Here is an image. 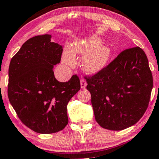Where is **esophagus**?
Listing matches in <instances>:
<instances>
[{
    "label": "esophagus",
    "mask_w": 159,
    "mask_h": 159,
    "mask_svg": "<svg viewBox=\"0 0 159 159\" xmlns=\"http://www.w3.org/2000/svg\"><path fill=\"white\" fill-rule=\"evenodd\" d=\"M86 86V81L85 79H80V87L81 89H85Z\"/></svg>",
    "instance_id": "34e87169"
}]
</instances>
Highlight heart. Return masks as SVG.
I'll return each instance as SVG.
<instances>
[{
    "label": "heart",
    "mask_w": 159,
    "mask_h": 159,
    "mask_svg": "<svg viewBox=\"0 0 159 159\" xmlns=\"http://www.w3.org/2000/svg\"><path fill=\"white\" fill-rule=\"evenodd\" d=\"M102 44V39L96 36L78 40L74 42L73 48H65L62 61L67 66L73 67L76 63L75 56H84L83 69L90 74L97 73L107 66L111 57L110 49Z\"/></svg>",
    "instance_id": "obj_1"
}]
</instances>
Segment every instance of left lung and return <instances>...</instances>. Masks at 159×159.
<instances>
[{"label":"left lung","instance_id":"obj_1","mask_svg":"<svg viewBox=\"0 0 159 159\" xmlns=\"http://www.w3.org/2000/svg\"><path fill=\"white\" fill-rule=\"evenodd\" d=\"M85 79L96 121L103 128L126 129L146 112L153 76L146 53L139 47L123 50L102 70Z\"/></svg>","mask_w":159,"mask_h":159}]
</instances>
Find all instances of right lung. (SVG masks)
<instances>
[{
	"label": "right lung",
	"instance_id": "1",
	"mask_svg": "<svg viewBox=\"0 0 159 159\" xmlns=\"http://www.w3.org/2000/svg\"><path fill=\"white\" fill-rule=\"evenodd\" d=\"M51 35L36 36L24 42L11 58L8 97L23 123L42 134L59 132L68 123L67 105L80 89L73 75L68 82L55 79L53 67L60 63L62 47Z\"/></svg>",
	"mask_w": 159,
	"mask_h": 159
}]
</instances>
